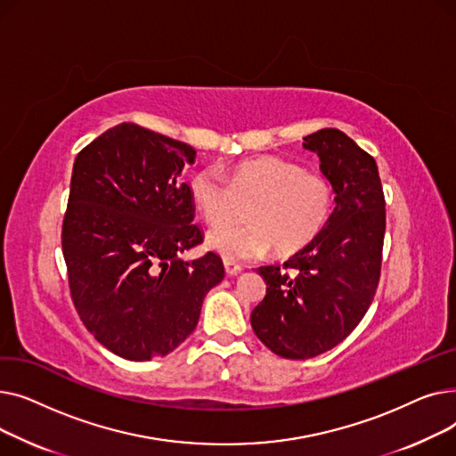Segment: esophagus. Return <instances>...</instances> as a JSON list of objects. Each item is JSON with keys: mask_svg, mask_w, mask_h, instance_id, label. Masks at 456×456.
Returning a JSON list of instances; mask_svg holds the SVG:
<instances>
[{"mask_svg": "<svg viewBox=\"0 0 456 456\" xmlns=\"http://www.w3.org/2000/svg\"><path fill=\"white\" fill-rule=\"evenodd\" d=\"M224 266H225V272H227V275H238L242 272V266L238 265V262H234V260H224Z\"/></svg>", "mask_w": 456, "mask_h": 456, "instance_id": "1", "label": "esophagus"}]
</instances>
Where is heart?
Returning <instances> with one entry per match:
<instances>
[{
	"mask_svg": "<svg viewBox=\"0 0 456 456\" xmlns=\"http://www.w3.org/2000/svg\"><path fill=\"white\" fill-rule=\"evenodd\" d=\"M190 200L210 225L246 208V224H224L207 234V246L227 260H249L272 248L289 256L313 244L327 225L334 194L330 183L281 157H255L231 167L229 181L216 166L190 177Z\"/></svg>",
	"mask_w": 456,
	"mask_h": 456,
	"instance_id": "b5f03b06",
	"label": "heart"
}]
</instances>
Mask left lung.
<instances>
[{"label":"left lung","instance_id":"obj_1","mask_svg":"<svg viewBox=\"0 0 456 456\" xmlns=\"http://www.w3.org/2000/svg\"><path fill=\"white\" fill-rule=\"evenodd\" d=\"M337 194L313 244L282 266H260L266 296L251 313L258 340L290 361L318 356L347 338L373 301L385 242V194L375 159L338 129L303 138Z\"/></svg>","mask_w":456,"mask_h":456}]
</instances>
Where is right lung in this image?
<instances>
[{
  "label": "right lung",
  "instance_id": "add662e5",
  "mask_svg": "<svg viewBox=\"0 0 456 456\" xmlns=\"http://www.w3.org/2000/svg\"><path fill=\"white\" fill-rule=\"evenodd\" d=\"M196 150L184 142L119 124L74 162L62 222L69 294L94 338L127 361H151L196 329L222 258L177 255L203 242L183 183Z\"/></svg>",
  "mask_w": 456,
  "mask_h": 456
}]
</instances>
